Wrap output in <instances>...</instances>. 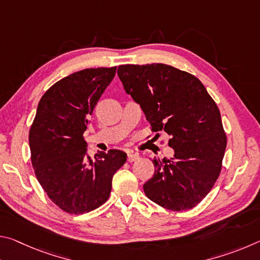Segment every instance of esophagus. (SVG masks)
I'll use <instances>...</instances> for the list:
<instances>
[{
	"label": "esophagus",
	"mask_w": 260,
	"mask_h": 260,
	"mask_svg": "<svg viewBox=\"0 0 260 260\" xmlns=\"http://www.w3.org/2000/svg\"><path fill=\"white\" fill-rule=\"evenodd\" d=\"M139 158H140L139 153H134V152H132V151L127 152V160H128L129 162H133L135 160H138Z\"/></svg>",
	"instance_id": "1"
}]
</instances>
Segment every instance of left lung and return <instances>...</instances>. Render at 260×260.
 Listing matches in <instances>:
<instances>
[{"label": "left lung", "mask_w": 260, "mask_h": 260, "mask_svg": "<svg viewBox=\"0 0 260 260\" xmlns=\"http://www.w3.org/2000/svg\"><path fill=\"white\" fill-rule=\"evenodd\" d=\"M118 76L151 131L165 132L174 150L170 159H152L147 197L167 210L195 208L217 181L227 146L217 104L200 79L171 65H120Z\"/></svg>", "instance_id": "left-lung-1"}]
</instances>
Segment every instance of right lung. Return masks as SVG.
Returning <instances> with one entry per match:
<instances>
[{
	"mask_svg": "<svg viewBox=\"0 0 260 260\" xmlns=\"http://www.w3.org/2000/svg\"><path fill=\"white\" fill-rule=\"evenodd\" d=\"M117 67L86 69L54 83L38 105L29 129L35 177L60 210L82 214L108 201L113 174L125 164L120 150L87 156L83 133Z\"/></svg>",
	"mask_w": 260,
	"mask_h": 260,
	"instance_id": "obj_1",
	"label": "right lung"
}]
</instances>
